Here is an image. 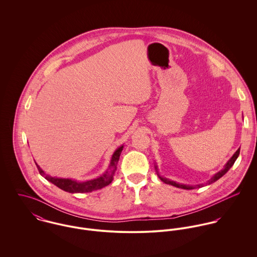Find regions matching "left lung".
Segmentation results:
<instances>
[{"label":"left lung","mask_w":257,"mask_h":257,"mask_svg":"<svg viewBox=\"0 0 257 257\" xmlns=\"http://www.w3.org/2000/svg\"><path fill=\"white\" fill-rule=\"evenodd\" d=\"M239 151H240V147L235 151V153L231 156V158L226 162V164L224 165V167L219 171L218 173H216L208 182L207 184H212L214 183V182H216L217 180H219L220 177H222L229 169H230V167L233 165V163L235 162V160H236V158L238 157V155H239ZM155 168L157 169V167L155 166ZM158 176H159V178L161 179V181H163L164 183L169 184V185H172V186H175V187H177V188H182V189H186V190H191V189H194V188H196V187H203L204 185L203 184H199V185H196L195 187L194 186H190V185H184V184H179L176 183V182H174V181H171V180H169V179H166V178H163V177H161L159 174H158Z\"/></svg>","instance_id":"1"}]
</instances>
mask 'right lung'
Listing matches in <instances>:
<instances>
[{
    "instance_id": "1",
    "label": "right lung",
    "mask_w": 257,
    "mask_h": 257,
    "mask_svg": "<svg viewBox=\"0 0 257 257\" xmlns=\"http://www.w3.org/2000/svg\"><path fill=\"white\" fill-rule=\"evenodd\" d=\"M122 148H123V146L115 149V151L113 152V154L111 156L109 168L107 169V171L103 175H101L98 178H95V179H92V180H89V181H85V182L77 181V180L69 179V178H57V177H52L50 175H46L44 173V171L37 165V163L36 164H37V169H38L39 173L47 181L54 184L55 186H57L61 190L69 192V193H88V192H92V191H95V190L102 189V188H104V187H106L109 184L111 183V181L113 179L114 172L116 170V164L118 162L119 155L121 153Z\"/></svg>"
}]
</instances>
